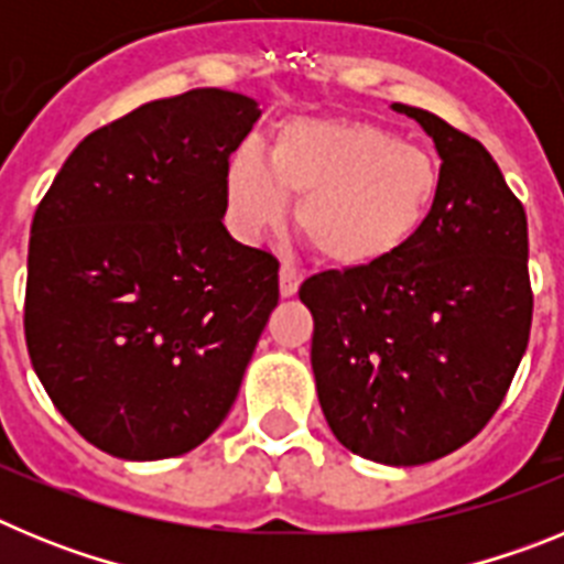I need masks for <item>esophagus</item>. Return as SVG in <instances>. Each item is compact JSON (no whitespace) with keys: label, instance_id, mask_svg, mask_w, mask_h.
I'll return each instance as SVG.
<instances>
[{"label":"esophagus","instance_id":"obj_1","mask_svg":"<svg viewBox=\"0 0 564 564\" xmlns=\"http://www.w3.org/2000/svg\"><path fill=\"white\" fill-rule=\"evenodd\" d=\"M302 279H305V273L299 271L293 262H282V268H279V291H282V296H293L302 285Z\"/></svg>","mask_w":564,"mask_h":564}]
</instances>
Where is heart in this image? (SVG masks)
Returning <instances> with one entry per match:
<instances>
[{"mask_svg": "<svg viewBox=\"0 0 564 564\" xmlns=\"http://www.w3.org/2000/svg\"><path fill=\"white\" fill-rule=\"evenodd\" d=\"M437 188L432 152L352 118H293L273 134L271 161L239 143L226 166L228 214L242 237L276 228L288 197H299V234L336 265H372L401 251Z\"/></svg>", "mask_w": 564, "mask_h": 564, "instance_id": "1", "label": "heart"}]
</instances>
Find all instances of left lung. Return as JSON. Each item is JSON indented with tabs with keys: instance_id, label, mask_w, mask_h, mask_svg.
Instances as JSON below:
<instances>
[{
	"instance_id": "left-lung-1",
	"label": "left lung",
	"mask_w": 564,
	"mask_h": 564,
	"mask_svg": "<svg viewBox=\"0 0 564 564\" xmlns=\"http://www.w3.org/2000/svg\"><path fill=\"white\" fill-rule=\"evenodd\" d=\"M441 188L421 231L372 265L305 279L313 376L341 446L387 466L460 449L500 410L531 336L528 220L477 138L426 109Z\"/></svg>"
}]
</instances>
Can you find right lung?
<instances>
[{
  "mask_svg": "<svg viewBox=\"0 0 564 564\" xmlns=\"http://www.w3.org/2000/svg\"><path fill=\"white\" fill-rule=\"evenodd\" d=\"M259 118L188 89L89 132L30 226L24 341L50 401L123 460L200 446L279 302V259L223 226L226 166Z\"/></svg>",
  "mask_w": 564,
  "mask_h": 564,
  "instance_id": "right-lung-1",
  "label": "right lung"
}]
</instances>
